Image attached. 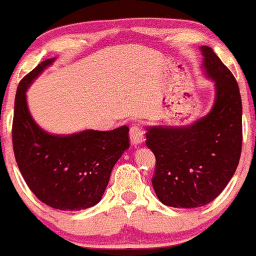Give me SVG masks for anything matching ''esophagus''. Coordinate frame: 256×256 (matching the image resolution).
<instances>
[{
    "mask_svg": "<svg viewBox=\"0 0 256 256\" xmlns=\"http://www.w3.org/2000/svg\"><path fill=\"white\" fill-rule=\"evenodd\" d=\"M129 136H130V142L133 146L140 144L144 140V129L139 124H133L130 127V132H129Z\"/></svg>",
    "mask_w": 256,
    "mask_h": 256,
    "instance_id": "1",
    "label": "esophagus"
}]
</instances>
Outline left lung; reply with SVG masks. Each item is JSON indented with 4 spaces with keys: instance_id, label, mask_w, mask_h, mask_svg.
Returning <instances> with one entry per match:
<instances>
[{
    "instance_id": "obj_1",
    "label": "left lung",
    "mask_w": 256,
    "mask_h": 256,
    "mask_svg": "<svg viewBox=\"0 0 256 256\" xmlns=\"http://www.w3.org/2000/svg\"><path fill=\"white\" fill-rule=\"evenodd\" d=\"M204 66L216 81V101L206 117L184 128L152 127L146 146L154 152L152 184L160 202L196 208L212 202L236 172L242 154V97L230 70L210 46Z\"/></svg>"
}]
</instances>
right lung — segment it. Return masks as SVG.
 <instances>
[{
	"mask_svg": "<svg viewBox=\"0 0 256 256\" xmlns=\"http://www.w3.org/2000/svg\"><path fill=\"white\" fill-rule=\"evenodd\" d=\"M52 62H42L18 85L12 123L13 152L26 184L43 204L62 210H80L101 201L110 171L130 144L129 128L85 130L66 136L42 130L32 120L26 91Z\"/></svg>",
	"mask_w": 256,
	"mask_h": 256,
	"instance_id": "obj_1",
	"label": "right lung"
}]
</instances>
